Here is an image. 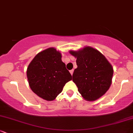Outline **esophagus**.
Masks as SVG:
<instances>
[{
	"instance_id": "obj_1",
	"label": "esophagus",
	"mask_w": 133,
	"mask_h": 133,
	"mask_svg": "<svg viewBox=\"0 0 133 133\" xmlns=\"http://www.w3.org/2000/svg\"><path fill=\"white\" fill-rule=\"evenodd\" d=\"M73 72H74V69H72V70H71V71H70V73H71V75H72Z\"/></svg>"
}]
</instances>
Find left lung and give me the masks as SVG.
Listing matches in <instances>:
<instances>
[{
    "instance_id": "left-lung-1",
    "label": "left lung",
    "mask_w": 133,
    "mask_h": 133,
    "mask_svg": "<svg viewBox=\"0 0 133 133\" xmlns=\"http://www.w3.org/2000/svg\"><path fill=\"white\" fill-rule=\"evenodd\" d=\"M77 58V68L72 81L79 92L87 101H95L104 95L111 86L113 69L101 53L91 47L79 51H70Z\"/></svg>"
}]
</instances>
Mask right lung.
I'll return each instance as SVG.
<instances>
[{
    "label": "right lung",
    "instance_id": "add662e5",
    "mask_svg": "<svg viewBox=\"0 0 133 133\" xmlns=\"http://www.w3.org/2000/svg\"><path fill=\"white\" fill-rule=\"evenodd\" d=\"M61 57L56 49H47L36 55L27 68L30 89L45 100L55 99L65 83L72 79Z\"/></svg>",
    "mask_w": 133,
    "mask_h": 133
}]
</instances>
